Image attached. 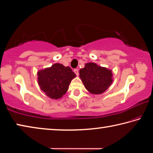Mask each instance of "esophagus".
Here are the masks:
<instances>
[{
	"label": "esophagus",
	"mask_w": 153,
	"mask_h": 153,
	"mask_svg": "<svg viewBox=\"0 0 153 153\" xmlns=\"http://www.w3.org/2000/svg\"><path fill=\"white\" fill-rule=\"evenodd\" d=\"M74 73L76 74V76H79V71H78V69H75L74 70Z\"/></svg>",
	"instance_id": "1"
}]
</instances>
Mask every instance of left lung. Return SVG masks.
I'll return each instance as SVG.
<instances>
[{
    "label": "left lung",
    "instance_id": "obj_1",
    "mask_svg": "<svg viewBox=\"0 0 153 153\" xmlns=\"http://www.w3.org/2000/svg\"><path fill=\"white\" fill-rule=\"evenodd\" d=\"M112 71L94 63L85 64L79 70V77L88 91L100 94L108 89L113 82Z\"/></svg>",
    "mask_w": 153,
    "mask_h": 153
}]
</instances>
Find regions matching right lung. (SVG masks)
<instances>
[{"instance_id":"obj_1","label":"right lung","mask_w":153,"mask_h":153,"mask_svg":"<svg viewBox=\"0 0 153 153\" xmlns=\"http://www.w3.org/2000/svg\"><path fill=\"white\" fill-rule=\"evenodd\" d=\"M40 89L52 99L61 98L67 92L71 80L76 76L69 67L55 63L38 71Z\"/></svg>"}]
</instances>
